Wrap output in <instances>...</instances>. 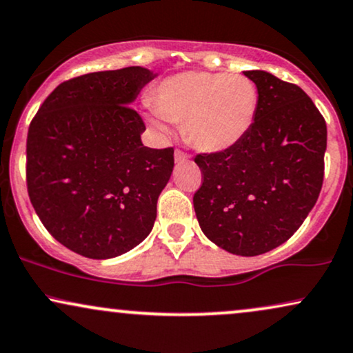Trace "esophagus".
Segmentation results:
<instances>
[{"label": "esophagus", "instance_id": "1", "mask_svg": "<svg viewBox=\"0 0 353 353\" xmlns=\"http://www.w3.org/2000/svg\"><path fill=\"white\" fill-rule=\"evenodd\" d=\"M188 162V155L181 150H175V163H185Z\"/></svg>", "mask_w": 353, "mask_h": 353}]
</instances>
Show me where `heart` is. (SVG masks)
Returning a JSON list of instances; mask_svg holds the SVG:
<instances>
[{
	"instance_id": "b5f03b06",
	"label": "heart",
	"mask_w": 353,
	"mask_h": 353,
	"mask_svg": "<svg viewBox=\"0 0 353 353\" xmlns=\"http://www.w3.org/2000/svg\"><path fill=\"white\" fill-rule=\"evenodd\" d=\"M149 114L155 129L167 132L162 117L183 123V136L194 149L224 152L247 136L259 108L254 81L242 75L185 72L157 86Z\"/></svg>"
}]
</instances>
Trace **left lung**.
<instances>
[{"mask_svg": "<svg viewBox=\"0 0 353 353\" xmlns=\"http://www.w3.org/2000/svg\"><path fill=\"white\" fill-rule=\"evenodd\" d=\"M259 108L247 136L230 149L196 155L203 185L193 204L199 228L217 247L262 255L293 236L319 198L327 128L299 86L247 70Z\"/></svg>", "mask_w": 353, "mask_h": 353, "instance_id": "obj_1", "label": "left lung"}]
</instances>
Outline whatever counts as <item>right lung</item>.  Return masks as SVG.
<instances>
[{"label":"right lung","instance_id":"1","mask_svg":"<svg viewBox=\"0 0 353 353\" xmlns=\"http://www.w3.org/2000/svg\"><path fill=\"white\" fill-rule=\"evenodd\" d=\"M155 77L128 67L72 78L29 125L30 203L57 241L88 259L123 255L154 228L173 149L143 145L145 125L130 106Z\"/></svg>","mask_w":353,"mask_h":353}]
</instances>
